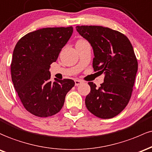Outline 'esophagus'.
<instances>
[{
	"label": "esophagus",
	"instance_id": "esophagus-1",
	"mask_svg": "<svg viewBox=\"0 0 152 152\" xmlns=\"http://www.w3.org/2000/svg\"><path fill=\"white\" fill-rule=\"evenodd\" d=\"M82 83H83V81L80 80H75V86H78V85L82 84Z\"/></svg>",
	"mask_w": 152,
	"mask_h": 152
}]
</instances>
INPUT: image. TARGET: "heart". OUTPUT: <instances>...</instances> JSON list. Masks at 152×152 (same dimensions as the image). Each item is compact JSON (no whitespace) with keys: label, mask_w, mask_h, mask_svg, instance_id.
<instances>
[{"label":"heart","mask_w":152,"mask_h":152,"mask_svg":"<svg viewBox=\"0 0 152 152\" xmlns=\"http://www.w3.org/2000/svg\"><path fill=\"white\" fill-rule=\"evenodd\" d=\"M80 41H83V40H79V41H77V42H80Z\"/></svg>","instance_id":"b5f03b06"}]
</instances>
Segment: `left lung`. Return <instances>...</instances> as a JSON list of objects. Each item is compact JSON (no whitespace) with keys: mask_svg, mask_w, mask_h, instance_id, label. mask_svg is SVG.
<instances>
[{"mask_svg":"<svg viewBox=\"0 0 152 152\" xmlns=\"http://www.w3.org/2000/svg\"><path fill=\"white\" fill-rule=\"evenodd\" d=\"M76 29L93 47L94 71L105 75L99 88L93 82L88 83L90 92L85 98V105L100 118L116 116L130 100L138 70L132 45L125 35L107 27L77 26Z\"/></svg>","mask_w":152,"mask_h":152,"instance_id":"8db88e82","label":"left lung"}]
</instances>
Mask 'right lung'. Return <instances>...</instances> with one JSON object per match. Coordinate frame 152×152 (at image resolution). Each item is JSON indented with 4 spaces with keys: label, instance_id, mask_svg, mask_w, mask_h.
I'll return each mask as SVG.
<instances>
[{
    "label": "right lung",
    "instance_id": "1",
    "mask_svg": "<svg viewBox=\"0 0 152 152\" xmlns=\"http://www.w3.org/2000/svg\"><path fill=\"white\" fill-rule=\"evenodd\" d=\"M72 32V26L41 28L23 36L15 47L12 81L26 110L36 116H52L60 111L66 95L74 87L70 79L52 83L49 72Z\"/></svg>",
    "mask_w": 152,
    "mask_h": 152
}]
</instances>
